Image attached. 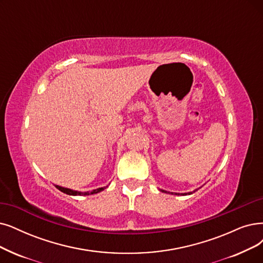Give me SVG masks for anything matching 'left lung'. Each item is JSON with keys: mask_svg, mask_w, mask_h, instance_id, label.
<instances>
[{"mask_svg": "<svg viewBox=\"0 0 263 263\" xmlns=\"http://www.w3.org/2000/svg\"><path fill=\"white\" fill-rule=\"evenodd\" d=\"M162 192H165V193H167V191H164V190H161ZM195 191H197V190H195ZM172 194H175V195H179V193H173L172 192ZM186 194H192L191 192H189V193H184V194H182V195H186Z\"/></svg>", "mask_w": 263, "mask_h": 263, "instance_id": "obj_1", "label": "left lung"}]
</instances>
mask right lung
Returning <instances> with one entry per match:
<instances>
[{
  "label": "right lung",
  "instance_id": "obj_1",
  "mask_svg": "<svg viewBox=\"0 0 263 263\" xmlns=\"http://www.w3.org/2000/svg\"><path fill=\"white\" fill-rule=\"evenodd\" d=\"M59 191L64 192L66 194H69V195H90V194H96V193H99L101 192L102 190H104L107 186H103V187H99V189H96V190H92L91 192H79V191H74V190H71V189H68V187H64V186H60V185H55Z\"/></svg>",
  "mask_w": 263,
  "mask_h": 263
}]
</instances>
